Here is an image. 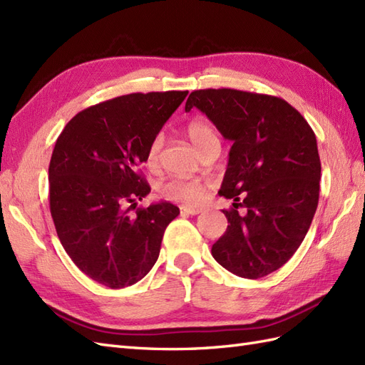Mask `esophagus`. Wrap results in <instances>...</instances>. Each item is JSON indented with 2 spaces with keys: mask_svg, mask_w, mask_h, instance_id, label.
Instances as JSON below:
<instances>
[{
  "mask_svg": "<svg viewBox=\"0 0 365 365\" xmlns=\"http://www.w3.org/2000/svg\"><path fill=\"white\" fill-rule=\"evenodd\" d=\"M180 212L183 216H197V214L202 212V210L192 208V207H180Z\"/></svg>",
  "mask_w": 365,
  "mask_h": 365,
  "instance_id": "1",
  "label": "esophagus"
}]
</instances>
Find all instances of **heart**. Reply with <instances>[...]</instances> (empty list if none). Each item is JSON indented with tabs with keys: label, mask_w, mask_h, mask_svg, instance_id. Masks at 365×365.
Returning <instances> with one entry per match:
<instances>
[{
	"label": "heart",
	"mask_w": 365,
	"mask_h": 365,
	"mask_svg": "<svg viewBox=\"0 0 365 365\" xmlns=\"http://www.w3.org/2000/svg\"><path fill=\"white\" fill-rule=\"evenodd\" d=\"M186 134H188L192 145L197 148V151L203 155L212 148H220V138L216 128L205 120H194L186 126ZM163 145L162 135H157L146 151V163L149 166H155L160 157ZM210 183L200 180H186V179H171L162 185L160 194L162 197L171 202H179L190 205V207H199L208 197Z\"/></svg>",
	"instance_id": "b5f03b06"
}]
</instances>
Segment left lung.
<instances>
[{
  "label": "left lung",
  "instance_id": "8db88e82",
  "mask_svg": "<svg viewBox=\"0 0 365 365\" xmlns=\"http://www.w3.org/2000/svg\"><path fill=\"white\" fill-rule=\"evenodd\" d=\"M192 108L232 142L219 194L235 203L223 211L228 227L212 257L236 276L264 277L288 262L312 225L321 179L316 135L292 105L265 93L200 89L186 100L185 110Z\"/></svg>",
  "mask_w": 365,
  "mask_h": 365
}]
</instances>
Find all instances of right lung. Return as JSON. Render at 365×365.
Segmentation results:
<instances>
[{"instance_id": "1", "label": "right lung", "mask_w": 365, "mask_h": 365, "mask_svg": "<svg viewBox=\"0 0 365 365\" xmlns=\"http://www.w3.org/2000/svg\"><path fill=\"white\" fill-rule=\"evenodd\" d=\"M188 91L129 93L78 112L57 138L49 203L63 248L83 273L109 288L143 279L163 232L180 214L170 202L137 207L151 188L140 174L146 151Z\"/></svg>"}]
</instances>
